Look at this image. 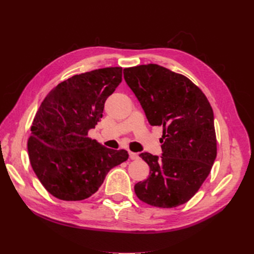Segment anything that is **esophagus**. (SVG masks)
I'll use <instances>...</instances> for the list:
<instances>
[{
    "instance_id": "obj_1",
    "label": "esophagus",
    "mask_w": 254,
    "mask_h": 254,
    "mask_svg": "<svg viewBox=\"0 0 254 254\" xmlns=\"http://www.w3.org/2000/svg\"><path fill=\"white\" fill-rule=\"evenodd\" d=\"M129 158L131 160H136L137 158H139V156H137V153H135V152L129 151Z\"/></svg>"
}]
</instances>
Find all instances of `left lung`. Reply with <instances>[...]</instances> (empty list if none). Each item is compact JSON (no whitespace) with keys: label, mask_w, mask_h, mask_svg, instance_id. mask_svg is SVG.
Masks as SVG:
<instances>
[{"label":"left lung","mask_w":254,"mask_h":254,"mask_svg":"<svg viewBox=\"0 0 254 254\" xmlns=\"http://www.w3.org/2000/svg\"><path fill=\"white\" fill-rule=\"evenodd\" d=\"M124 78L151 126L163 128L162 156L142 152L150 175L134 191L145 203L175 207L188 202L209 176L217 155L212 107L188 77L158 64L124 68Z\"/></svg>","instance_id":"left-lung-1"}]
</instances>
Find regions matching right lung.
Segmentation results:
<instances>
[{
	"instance_id": "right-lung-1",
	"label": "right lung",
	"mask_w": 254,
	"mask_h": 254,
	"mask_svg": "<svg viewBox=\"0 0 254 254\" xmlns=\"http://www.w3.org/2000/svg\"><path fill=\"white\" fill-rule=\"evenodd\" d=\"M121 66L74 75L54 88L38 109L27 142L33 170L44 189L61 200L96 193L106 175L128 159L88 136L103 118L106 99L122 81Z\"/></svg>"
}]
</instances>
